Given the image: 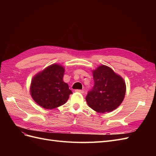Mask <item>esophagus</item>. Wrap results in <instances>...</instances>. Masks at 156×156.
<instances>
[{"label":"esophagus","mask_w":156,"mask_h":156,"mask_svg":"<svg viewBox=\"0 0 156 156\" xmlns=\"http://www.w3.org/2000/svg\"><path fill=\"white\" fill-rule=\"evenodd\" d=\"M75 92H79V93H81V94L84 93V91H83V90H79V89H77V90H75Z\"/></svg>","instance_id":"34e87169"}]
</instances>
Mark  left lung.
Instances as JSON below:
<instances>
[{"label": "left lung", "mask_w": 156, "mask_h": 156, "mask_svg": "<svg viewBox=\"0 0 156 156\" xmlns=\"http://www.w3.org/2000/svg\"><path fill=\"white\" fill-rule=\"evenodd\" d=\"M94 85L88 92L86 101L88 106L98 112L115 110L123 101L126 83L111 68L101 65L92 71Z\"/></svg>", "instance_id": "8db88e82"}]
</instances>
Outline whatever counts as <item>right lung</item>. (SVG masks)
Here are the masks:
<instances>
[{
    "instance_id": "add662e5",
    "label": "right lung",
    "mask_w": 156,
    "mask_h": 156,
    "mask_svg": "<svg viewBox=\"0 0 156 156\" xmlns=\"http://www.w3.org/2000/svg\"><path fill=\"white\" fill-rule=\"evenodd\" d=\"M64 71L61 65L53 64L32 78L30 95L37 105L46 109H52L68 101L72 92L63 81Z\"/></svg>"
}]
</instances>
